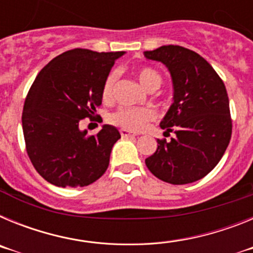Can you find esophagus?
I'll use <instances>...</instances> for the list:
<instances>
[{
    "label": "esophagus",
    "instance_id": "obj_1",
    "mask_svg": "<svg viewBox=\"0 0 253 253\" xmlns=\"http://www.w3.org/2000/svg\"><path fill=\"white\" fill-rule=\"evenodd\" d=\"M120 135H122V138H133V137H135V134L130 133V131H128V130H124V129H122V130H120Z\"/></svg>",
    "mask_w": 253,
    "mask_h": 253
}]
</instances>
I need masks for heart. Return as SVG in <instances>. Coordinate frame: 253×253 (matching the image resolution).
I'll return each mask as SVG.
<instances>
[{
  "label": "heart",
  "instance_id": "b5f03b06",
  "mask_svg": "<svg viewBox=\"0 0 253 253\" xmlns=\"http://www.w3.org/2000/svg\"><path fill=\"white\" fill-rule=\"evenodd\" d=\"M138 80L147 90H156L162 84V76L151 67H140L135 71ZM118 73L110 72L105 78L102 84V99L110 101L114 96L115 82ZM156 118V113L151 107H120L110 115V122L113 124L122 126L123 129L131 131H139L146 128L147 124Z\"/></svg>",
  "mask_w": 253,
  "mask_h": 253
}]
</instances>
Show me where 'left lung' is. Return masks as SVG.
Returning a JSON list of instances; mask_svg holds the SVG:
<instances>
[{
	"label": "left lung",
	"mask_w": 253,
	"mask_h": 253,
	"mask_svg": "<svg viewBox=\"0 0 253 253\" xmlns=\"http://www.w3.org/2000/svg\"><path fill=\"white\" fill-rule=\"evenodd\" d=\"M147 59L169 68L173 102L161 122L169 142L157 139V151L146 160L149 171L172 185L191 184L218 165L232 135L229 100L222 78L195 51L163 45L144 51Z\"/></svg>",
	"instance_id": "1"
}]
</instances>
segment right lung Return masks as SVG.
<instances>
[{"instance_id":"1","label":"right lung","mask_w":253,"mask_h":253,"mask_svg":"<svg viewBox=\"0 0 253 253\" xmlns=\"http://www.w3.org/2000/svg\"><path fill=\"white\" fill-rule=\"evenodd\" d=\"M124 51L72 49L51 59L39 72L26 96L22 131L33 166L44 180L59 187L87 186L109 166L119 130L102 125L96 135L80 130L102 101V84Z\"/></svg>"}]
</instances>
